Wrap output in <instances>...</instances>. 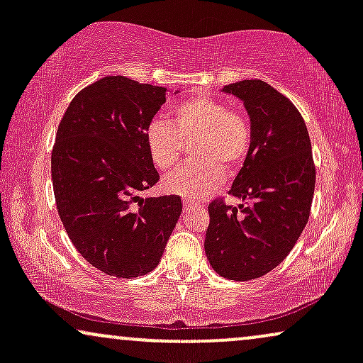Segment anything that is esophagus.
I'll use <instances>...</instances> for the list:
<instances>
[{
  "label": "esophagus",
  "instance_id": "obj_1",
  "mask_svg": "<svg viewBox=\"0 0 363 363\" xmlns=\"http://www.w3.org/2000/svg\"><path fill=\"white\" fill-rule=\"evenodd\" d=\"M182 208H184V211H191V210H196V208H203L201 203L194 201V199H184L182 201Z\"/></svg>",
  "mask_w": 363,
  "mask_h": 363
}]
</instances>
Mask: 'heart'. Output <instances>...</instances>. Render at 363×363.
Masks as SVG:
<instances>
[{
  "label": "heart",
  "mask_w": 363,
  "mask_h": 363,
  "mask_svg": "<svg viewBox=\"0 0 363 363\" xmlns=\"http://www.w3.org/2000/svg\"><path fill=\"white\" fill-rule=\"evenodd\" d=\"M251 123L242 112L230 111L218 99L196 95L172 107L170 123L153 119L145 131L150 160L157 169L170 170L181 160L184 145L193 143L191 164L164 181L170 193L203 199L218 189L223 170L234 172L251 150Z\"/></svg>",
  "instance_id": "1"
}]
</instances>
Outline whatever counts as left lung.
Here are the masks:
<instances>
[{
	"mask_svg": "<svg viewBox=\"0 0 363 363\" xmlns=\"http://www.w3.org/2000/svg\"><path fill=\"white\" fill-rule=\"evenodd\" d=\"M223 91L244 102L251 118V150L228 194L208 205L205 252L220 277L259 278L289 256L311 215L315 165L311 138L297 107L262 80H242Z\"/></svg>",
	"mask_w": 363,
	"mask_h": 363,
	"instance_id": "obj_1",
	"label": "left lung"
}]
</instances>
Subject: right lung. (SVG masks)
<instances>
[{"label": "right lung", "instance_id": "1", "mask_svg": "<svg viewBox=\"0 0 363 363\" xmlns=\"http://www.w3.org/2000/svg\"><path fill=\"white\" fill-rule=\"evenodd\" d=\"M167 89L106 77L78 91L56 133L57 213L77 251L116 278L157 268L182 211L177 194L143 198L158 182L145 131Z\"/></svg>", "mask_w": 363, "mask_h": 363}]
</instances>
